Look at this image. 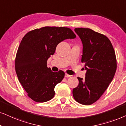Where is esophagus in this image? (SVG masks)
Returning a JSON list of instances; mask_svg holds the SVG:
<instances>
[{
  "label": "esophagus",
  "instance_id": "esophagus-1",
  "mask_svg": "<svg viewBox=\"0 0 126 126\" xmlns=\"http://www.w3.org/2000/svg\"><path fill=\"white\" fill-rule=\"evenodd\" d=\"M64 77H66V78L70 77H71V75H69V74H67V73H66V74H65V75H64Z\"/></svg>",
  "mask_w": 126,
  "mask_h": 126
}]
</instances>
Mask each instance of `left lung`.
<instances>
[{"label":"left lung","mask_w":126,"mask_h":126,"mask_svg":"<svg viewBox=\"0 0 126 126\" xmlns=\"http://www.w3.org/2000/svg\"><path fill=\"white\" fill-rule=\"evenodd\" d=\"M74 31L81 40V62L87 71L85 79L77 77L79 83L73 90V95L77 102L89 105L100 98L113 79L117 68L115 52L104 35L90 28Z\"/></svg>","instance_id":"obj_1"}]
</instances>
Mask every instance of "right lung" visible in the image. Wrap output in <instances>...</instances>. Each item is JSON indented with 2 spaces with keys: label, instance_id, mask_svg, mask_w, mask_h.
I'll list each match as a JSON object with an SVG mask.
<instances>
[{
  "label": "right lung",
  "instance_id": "add662e5",
  "mask_svg": "<svg viewBox=\"0 0 126 126\" xmlns=\"http://www.w3.org/2000/svg\"><path fill=\"white\" fill-rule=\"evenodd\" d=\"M76 37L68 28L45 27L28 32L22 39L16 57V71L33 101L45 102L53 98L55 86L62 81L64 73L53 72L47 67V60L60 42Z\"/></svg>",
  "mask_w": 126,
  "mask_h": 126
}]
</instances>
